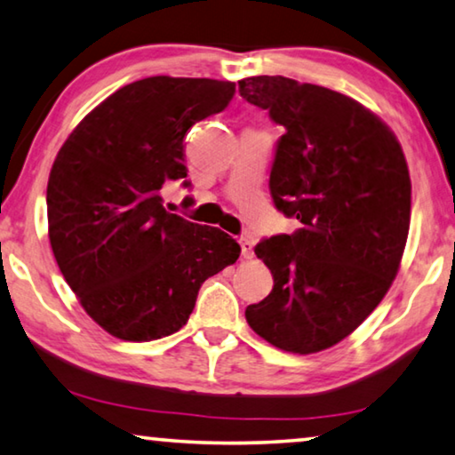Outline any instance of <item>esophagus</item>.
<instances>
[{"label":"esophagus","instance_id":"esophagus-1","mask_svg":"<svg viewBox=\"0 0 455 455\" xmlns=\"http://www.w3.org/2000/svg\"><path fill=\"white\" fill-rule=\"evenodd\" d=\"M241 255L245 257V259H251L253 257V241L251 239H241Z\"/></svg>","mask_w":455,"mask_h":455}]
</instances>
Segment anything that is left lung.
<instances>
[{"mask_svg": "<svg viewBox=\"0 0 455 455\" xmlns=\"http://www.w3.org/2000/svg\"><path fill=\"white\" fill-rule=\"evenodd\" d=\"M239 93L283 126L269 192L302 225L257 243L274 290L249 304L247 323L275 347L316 354L354 333L396 277L409 167L390 128L343 93L282 76L243 79Z\"/></svg>", "mask_w": 455, "mask_h": 455, "instance_id": "8db88e82", "label": "left lung"}]
</instances>
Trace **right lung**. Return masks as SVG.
Listing matches in <instances>:
<instances>
[{
  "mask_svg": "<svg viewBox=\"0 0 455 455\" xmlns=\"http://www.w3.org/2000/svg\"><path fill=\"white\" fill-rule=\"evenodd\" d=\"M233 96L230 81H134L60 147L46 188L51 247L81 307L110 335L153 341L175 333L202 283L239 259L233 236L167 212L161 198L163 186L188 175L186 132Z\"/></svg>",
  "mask_w": 455,
  "mask_h": 455,
  "instance_id": "right-lung-1",
  "label": "right lung"
}]
</instances>
